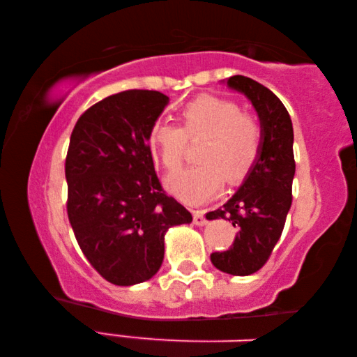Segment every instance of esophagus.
<instances>
[{
  "label": "esophagus",
  "mask_w": 357,
  "mask_h": 357,
  "mask_svg": "<svg viewBox=\"0 0 357 357\" xmlns=\"http://www.w3.org/2000/svg\"><path fill=\"white\" fill-rule=\"evenodd\" d=\"M193 222H195V225H204L206 223V217H204V211L203 209H197L195 213H193Z\"/></svg>",
  "instance_id": "obj_1"
}]
</instances>
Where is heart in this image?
Here are the masks:
<instances>
[{
	"instance_id": "obj_1",
	"label": "heart",
	"mask_w": 357,
	"mask_h": 357,
	"mask_svg": "<svg viewBox=\"0 0 357 357\" xmlns=\"http://www.w3.org/2000/svg\"><path fill=\"white\" fill-rule=\"evenodd\" d=\"M181 124L155 121L149 129L148 143L162 165L174 172L183 164L187 140L206 137L200 149L204 162L167 179L168 189L189 204L215 197L225 176L231 181L245 176L261 151V126L231 99L200 96L183 108Z\"/></svg>"
}]
</instances>
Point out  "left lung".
<instances>
[{
  "instance_id": "obj_1",
  "label": "left lung",
  "mask_w": 357,
  "mask_h": 357,
  "mask_svg": "<svg viewBox=\"0 0 357 357\" xmlns=\"http://www.w3.org/2000/svg\"><path fill=\"white\" fill-rule=\"evenodd\" d=\"M228 86L244 93L261 121V151L241 189L211 211L208 219H227L238 228L231 247L211 253V261L222 273L250 275L263 268L273 253L291 208L293 124L280 99L258 82L244 75L228 78Z\"/></svg>"
}]
</instances>
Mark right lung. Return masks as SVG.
Instances as JSON below:
<instances>
[{
  "label": "right lung",
  "mask_w": 357,
  "mask_h": 357,
  "mask_svg": "<svg viewBox=\"0 0 357 357\" xmlns=\"http://www.w3.org/2000/svg\"><path fill=\"white\" fill-rule=\"evenodd\" d=\"M167 104L159 91L128 89L89 107L72 130L69 222L83 255L113 285L149 280L164 261L167 229L192 222L162 187L148 144Z\"/></svg>",
  "instance_id": "1"
}]
</instances>
